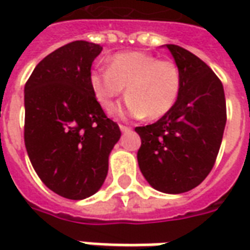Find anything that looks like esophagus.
Returning a JSON list of instances; mask_svg holds the SVG:
<instances>
[{"instance_id":"34e87169","label":"esophagus","mask_w":250,"mask_h":250,"mask_svg":"<svg viewBox=\"0 0 250 250\" xmlns=\"http://www.w3.org/2000/svg\"><path fill=\"white\" fill-rule=\"evenodd\" d=\"M120 131H123V132H127V131L131 130V127H128V125H120Z\"/></svg>"}]
</instances>
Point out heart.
Returning <instances> with one entry per match:
<instances>
[{
    "mask_svg": "<svg viewBox=\"0 0 250 250\" xmlns=\"http://www.w3.org/2000/svg\"><path fill=\"white\" fill-rule=\"evenodd\" d=\"M93 96L108 109L125 92L128 98L116 109L120 116L159 119L177 103L182 87L179 66L145 52L115 55L109 68H96L89 75Z\"/></svg>",
    "mask_w": 250,
    "mask_h": 250,
    "instance_id": "1",
    "label": "heart"
}]
</instances>
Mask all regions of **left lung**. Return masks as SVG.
<instances>
[{
  "label": "left lung",
  "mask_w": 250,
  "mask_h": 250,
  "mask_svg": "<svg viewBox=\"0 0 250 250\" xmlns=\"http://www.w3.org/2000/svg\"><path fill=\"white\" fill-rule=\"evenodd\" d=\"M182 76L174 108L152 125L136 127L141 136L138 163L152 188L179 194L197 188L214 166L226 125L222 83L199 57L174 44Z\"/></svg>",
  "instance_id": "obj_1"
}]
</instances>
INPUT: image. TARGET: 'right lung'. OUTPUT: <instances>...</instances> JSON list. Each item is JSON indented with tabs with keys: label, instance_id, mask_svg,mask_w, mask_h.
<instances>
[{
	"label": "right lung",
	"instance_id": "right-lung-1",
	"mask_svg": "<svg viewBox=\"0 0 250 250\" xmlns=\"http://www.w3.org/2000/svg\"><path fill=\"white\" fill-rule=\"evenodd\" d=\"M102 46L73 41L44 57L25 84L24 141L42 184L68 199L102 188L119 125L93 96L89 75Z\"/></svg>",
	"mask_w": 250,
	"mask_h": 250
}]
</instances>
